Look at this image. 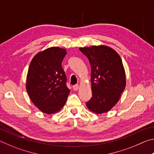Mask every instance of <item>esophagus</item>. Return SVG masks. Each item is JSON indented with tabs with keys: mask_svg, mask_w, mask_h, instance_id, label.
I'll list each match as a JSON object with an SVG mask.
<instances>
[{
	"mask_svg": "<svg viewBox=\"0 0 154 154\" xmlns=\"http://www.w3.org/2000/svg\"><path fill=\"white\" fill-rule=\"evenodd\" d=\"M72 88H73V90H75V91H77V90H79V85H73V87H72Z\"/></svg>",
	"mask_w": 154,
	"mask_h": 154,
	"instance_id": "esophagus-1",
	"label": "esophagus"
}]
</instances>
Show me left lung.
Returning <instances> with one entry per match:
<instances>
[{
    "label": "left lung",
    "mask_w": 154,
    "mask_h": 154,
    "mask_svg": "<svg viewBox=\"0 0 154 154\" xmlns=\"http://www.w3.org/2000/svg\"><path fill=\"white\" fill-rule=\"evenodd\" d=\"M91 66L92 97L86 103L88 109L101 114L111 110L120 98L126 85L122 59L116 50L106 45L80 48Z\"/></svg>",
    "instance_id": "left-lung-1"
}]
</instances>
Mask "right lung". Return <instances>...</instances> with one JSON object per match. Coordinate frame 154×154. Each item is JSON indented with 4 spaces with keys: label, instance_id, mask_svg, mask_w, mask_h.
<instances>
[{
    "label": "right lung",
    "instance_id": "obj_1",
    "mask_svg": "<svg viewBox=\"0 0 154 154\" xmlns=\"http://www.w3.org/2000/svg\"><path fill=\"white\" fill-rule=\"evenodd\" d=\"M66 54L65 49L51 47L38 52L30 62L26 88L32 103L44 113L58 112L69 94L62 67Z\"/></svg>",
    "mask_w": 154,
    "mask_h": 154
}]
</instances>
